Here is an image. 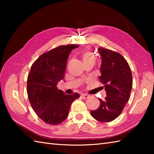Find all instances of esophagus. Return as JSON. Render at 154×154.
I'll list each match as a JSON object with an SVG mask.
<instances>
[{
	"label": "esophagus",
	"mask_w": 154,
	"mask_h": 154,
	"mask_svg": "<svg viewBox=\"0 0 154 154\" xmlns=\"http://www.w3.org/2000/svg\"><path fill=\"white\" fill-rule=\"evenodd\" d=\"M81 97L83 98V99H89V98L90 97V96L89 95H88V94H82L81 95Z\"/></svg>",
	"instance_id": "1"
}]
</instances>
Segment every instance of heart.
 Segmentation results:
<instances>
[{"mask_svg":"<svg viewBox=\"0 0 154 154\" xmlns=\"http://www.w3.org/2000/svg\"><path fill=\"white\" fill-rule=\"evenodd\" d=\"M81 57H82L84 63H85V62H87V61H94V60H95L94 55L91 53V51H84L82 54V55H81Z\"/></svg>","mask_w":154,"mask_h":154,"instance_id":"b5f03b06","label":"heart"}]
</instances>
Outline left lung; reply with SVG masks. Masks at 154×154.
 <instances>
[{
    "instance_id": "left-lung-1",
    "label": "left lung",
    "mask_w": 154,
    "mask_h": 154,
    "mask_svg": "<svg viewBox=\"0 0 154 154\" xmlns=\"http://www.w3.org/2000/svg\"><path fill=\"white\" fill-rule=\"evenodd\" d=\"M99 52L102 60L99 78L104 85L107 97L104 100L99 99V107L91 110V114L99 122H109L122 113L129 100L132 75L128 63L120 54L103 48H99Z\"/></svg>"
}]
</instances>
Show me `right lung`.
I'll list each match as a JSON object with an SVG mask.
<instances>
[{
	"label": "right lung",
	"instance_id": "obj_1",
	"mask_svg": "<svg viewBox=\"0 0 154 154\" xmlns=\"http://www.w3.org/2000/svg\"><path fill=\"white\" fill-rule=\"evenodd\" d=\"M78 45H60L42 54L32 64L27 79V93L32 109L44 122L60 124L66 119L73 101L79 98L58 90L57 83L63 79L67 61Z\"/></svg>",
	"mask_w": 154,
	"mask_h": 154
}]
</instances>
